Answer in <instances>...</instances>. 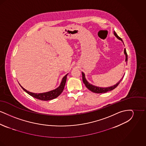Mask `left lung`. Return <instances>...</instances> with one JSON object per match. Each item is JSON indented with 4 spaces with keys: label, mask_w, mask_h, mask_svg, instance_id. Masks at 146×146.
I'll return each instance as SVG.
<instances>
[{
    "label": "left lung",
    "mask_w": 146,
    "mask_h": 146,
    "mask_svg": "<svg viewBox=\"0 0 146 146\" xmlns=\"http://www.w3.org/2000/svg\"><path fill=\"white\" fill-rule=\"evenodd\" d=\"M114 35H115V36L119 39H120V40H121L123 42V40L121 39V38H120L119 36H118L117 34L115 33V31H114ZM124 54H125V56H126V58H125V61L126 62H127V54L126 53V49H124ZM125 75V74H124ZM124 76H123V78L121 79V80L118 82V83L116 84V85H114V86H112L111 87H109V88H100V87H97V86H94L92 85H91L90 83H89L88 82V81L86 80L85 79V74L84 73L82 72V78H83V82L84 83L86 87L91 91L94 92V93H97V94H102V93H105V92H107L108 91H110L112 90L113 89H114L115 88H116L117 86H118V85L119 84V83L121 82V81L122 80V79H123Z\"/></svg>",
    "instance_id": "left-lung-1"
}]
</instances>
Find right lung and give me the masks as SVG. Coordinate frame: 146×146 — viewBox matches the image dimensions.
<instances>
[{
  "label": "right lung",
  "mask_w": 146,
  "mask_h": 146,
  "mask_svg": "<svg viewBox=\"0 0 146 146\" xmlns=\"http://www.w3.org/2000/svg\"><path fill=\"white\" fill-rule=\"evenodd\" d=\"M67 74H66L65 76L63 78L62 82L60 84V85L57 89H56L54 90L47 92L40 93V94H35V93L29 92L27 90L25 89L21 86V87L23 90L26 91L28 94H29V95H31L32 97H35L36 99L42 100V101H49V100L54 99L56 97H58L62 92L63 89H64V86H65V84L66 82Z\"/></svg>",
  "instance_id": "right-lung-1"
}]
</instances>
